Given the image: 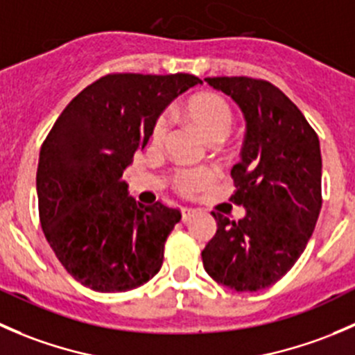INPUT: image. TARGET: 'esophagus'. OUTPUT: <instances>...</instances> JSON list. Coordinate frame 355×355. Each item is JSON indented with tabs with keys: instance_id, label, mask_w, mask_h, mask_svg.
I'll list each match as a JSON object with an SVG mask.
<instances>
[{
	"instance_id": "1",
	"label": "esophagus",
	"mask_w": 355,
	"mask_h": 355,
	"mask_svg": "<svg viewBox=\"0 0 355 355\" xmlns=\"http://www.w3.org/2000/svg\"><path fill=\"white\" fill-rule=\"evenodd\" d=\"M195 212H196V210H195V209H191V207H182V209H181L182 220H184V223H186V220H188L189 217L195 216Z\"/></svg>"
}]
</instances>
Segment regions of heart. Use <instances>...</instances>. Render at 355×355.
Instances as JSON below:
<instances>
[{
    "instance_id": "obj_1",
    "label": "heart",
    "mask_w": 355,
    "mask_h": 355,
    "mask_svg": "<svg viewBox=\"0 0 355 355\" xmlns=\"http://www.w3.org/2000/svg\"><path fill=\"white\" fill-rule=\"evenodd\" d=\"M186 117L196 125L200 132L209 141L212 139H224L231 131L233 125V112L227 101L219 94L203 93L189 98L186 103ZM169 122L166 115H160L153 124L152 139L153 143H162L167 136ZM216 173L209 167H198V169H179L174 174V186L181 193H195L205 188L214 181Z\"/></svg>"
}]
</instances>
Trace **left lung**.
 <instances>
[{
    "mask_svg": "<svg viewBox=\"0 0 355 355\" xmlns=\"http://www.w3.org/2000/svg\"><path fill=\"white\" fill-rule=\"evenodd\" d=\"M227 94L247 125L240 162L231 169L240 220L212 212L217 231L202 252L212 279L236 292H257L282 279L302 252L321 210V148L297 105L271 83L207 77Z\"/></svg>",
    "mask_w": 355,
    "mask_h": 355,
    "instance_id": "8db88e82",
    "label": "left lung"
}]
</instances>
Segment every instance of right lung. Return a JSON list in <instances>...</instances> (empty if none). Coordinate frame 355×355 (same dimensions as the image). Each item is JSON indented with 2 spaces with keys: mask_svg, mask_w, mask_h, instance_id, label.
<instances>
[{
  "mask_svg": "<svg viewBox=\"0 0 355 355\" xmlns=\"http://www.w3.org/2000/svg\"><path fill=\"white\" fill-rule=\"evenodd\" d=\"M196 84L189 73L105 76L67 105L44 139L36 176L41 226L80 285L129 292L162 268L181 212L136 202L122 174L164 108Z\"/></svg>",
  "mask_w": 355,
  "mask_h": 355,
  "instance_id": "right-lung-1",
  "label": "right lung"
}]
</instances>
